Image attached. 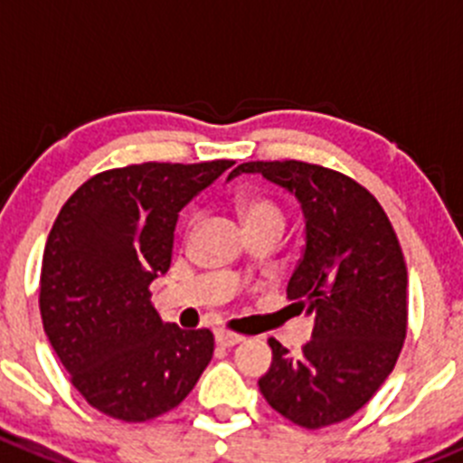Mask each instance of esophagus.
<instances>
[{"mask_svg": "<svg viewBox=\"0 0 463 463\" xmlns=\"http://www.w3.org/2000/svg\"><path fill=\"white\" fill-rule=\"evenodd\" d=\"M214 340H217L219 347H235L237 343H241V335L231 334V331H217Z\"/></svg>", "mask_w": 463, "mask_h": 463, "instance_id": "esophagus-1", "label": "esophagus"}]
</instances>
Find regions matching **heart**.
<instances>
[{"mask_svg": "<svg viewBox=\"0 0 463 463\" xmlns=\"http://www.w3.org/2000/svg\"><path fill=\"white\" fill-rule=\"evenodd\" d=\"M235 205L246 231L260 226L283 228V212H280V207L274 201H269V198L260 196V194H240Z\"/></svg>", "mask_w": 463, "mask_h": 463, "instance_id": "b5f03b06", "label": "heart"}]
</instances>
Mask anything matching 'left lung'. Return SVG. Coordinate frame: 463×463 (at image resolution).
<instances>
[{
    "label": "left lung",
    "mask_w": 463,
    "mask_h": 463,
    "mask_svg": "<svg viewBox=\"0 0 463 463\" xmlns=\"http://www.w3.org/2000/svg\"><path fill=\"white\" fill-rule=\"evenodd\" d=\"M299 201L304 256L288 283L292 306L313 315V338L299 356L271 338L274 358L258 386L295 425L319 430L365 407L395 368L407 338V265L377 198L317 164L246 162Z\"/></svg>",
    "instance_id": "left-lung-1"
}]
</instances>
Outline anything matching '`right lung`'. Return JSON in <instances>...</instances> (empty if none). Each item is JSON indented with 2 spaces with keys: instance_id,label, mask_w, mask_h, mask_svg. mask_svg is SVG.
<instances>
[{
  "instance_id": "1",
  "label": "right lung",
  "mask_w": 463,
  "mask_h": 463,
  "mask_svg": "<svg viewBox=\"0 0 463 463\" xmlns=\"http://www.w3.org/2000/svg\"><path fill=\"white\" fill-rule=\"evenodd\" d=\"M231 159L132 164L86 180L61 207L43 253L41 317L90 407L146 422L192 392L214 335L162 322L150 283L171 267L178 212Z\"/></svg>"
}]
</instances>
